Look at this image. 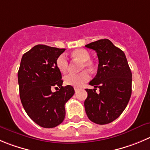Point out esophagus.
Returning <instances> with one entry per match:
<instances>
[{
	"label": "esophagus",
	"instance_id": "esophagus-1",
	"mask_svg": "<svg viewBox=\"0 0 150 150\" xmlns=\"http://www.w3.org/2000/svg\"><path fill=\"white\" fill-rule=\"evenodd\" d=\"M74 89H75V92H77L78 90H79V88H78V87H74Z\"/></svg>",
	"mask_w": 150,
	"mask_h": 150
}]
</instances>
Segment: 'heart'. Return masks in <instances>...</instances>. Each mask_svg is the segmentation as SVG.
Listing matches in <instances>:
<instances>
[{"instance_id": "obj_1", "label": "heart", "mask_w": 150, "mask_h": 150, "mask_svg": "<svg viewBox=\"0 0 150 150\" xmlns=\"http://www.w3.org/2000/svg\"><path fill=\"white\" fill-rule=\"evenodd\" d=\"M73 58L82 61L81 69L86 68L91 69L93 67V64L91 61H89L90 54L83 49H77L74 50L71 54ZM68 59L64 54H61L56 60V67L59 69L60 72H65L68 68ZM90 78V75L87 71H82L78 74H69L64 77V83L69 86L79 87L81 86L86 82L89 81Z\"/></svg>"}]
</instances>
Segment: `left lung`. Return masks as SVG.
Returning <instances> with one entry per match:
<instances>
[{"mask_svg": "<svg viewBox=\"0 0 150 150\" xmlns=\"http://www.w3.org/2000/svg\"><path fill=\"white\" fill-rule=\"evenodd\" d=\"M85 47L95 50L98 58L97 74L89 82L95 89H86L85 111L92 122L109 124L119 117L128 104L132 94V72L124 52L108 39ZM96 88L100 89L98 94Z\"/></svg>", "mask_w": 150, "mask_h": 150, "instance_id": "left-lung-1", "label": "left lung"}]
</instances>
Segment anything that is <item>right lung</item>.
<instances>
[{"mask_svg":"<svg viewBox=\"0 0 150 150\" xmlns=\"http://www.w3.org/2000/svg\"><path fill=\"white\" fill-rule=\"evenodd\" d=\"M65 49L35 46L23 54L18 72L22 105L29 117L38 125L53 128L65 117V103L75 93L74 88L63 86L56 60ZM54 87L57 90L52 93Z\"/></svg>","mask_w":150,"mask_h":150,"instance_id":"obj_1","label":"right lung"}]
</instances>
